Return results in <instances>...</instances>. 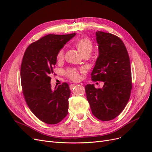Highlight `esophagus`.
I'll list each match as a JSON object with an SVG mask.
<instances>
[{
  "label": "esophagus",
  "mask_w": 152,
  "mask_h": 152,
  "mask_svg": "<svg viewBox=\"0 0 152 152\" xmlns=\"http://www.w3.org/2000/svg\"><path fill=\"white\" fill-rule=\"evenodd\" d=\"M75 86H77V85H75V84H71L70 86V89L72 90V89H73V88H74V87H75Z\"/></svg>",
  "instance_id": "1"
}]
</instances>
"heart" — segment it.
Instances as JSON below:
<instances>
[{
  "instance_id": "b5f03b06",
  "label": "heart",
  "mask_w": 152,
  "mask_h": 152,
  "mask_svg": "<svg viewBox=\"0 0 152 152\" xmlns=\"http://www.w3.org/2000/svg\"><path fill=\"white\" fill-rule=\"evenodd\" d=\"M75 46L77 49L78 51L79 52L81 56L85 54L90 55L93 49V44L92 41L87 38H80L77 39L74 42ZM64 58V49H62L58 52L57 54V60L58 61H61ZM84 70H80V72ZM66 75L69 79L72 80H77L79 79L80 75L79 72L76 69L71 68L68 69L66 72Z\"/></svg>"
}]
</instances>
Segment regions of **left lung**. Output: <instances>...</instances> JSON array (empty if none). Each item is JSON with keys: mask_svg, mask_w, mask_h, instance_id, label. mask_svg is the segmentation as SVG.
I'll list each match as a JSON object with an SVG mask.
<instances>
[{"mask_svg": "<svg viewBox=\"0 0 152 152\" xmlns=\"http://www.w3.org/2000/svg\"><path fill=\"white\" fill-rule=\"evenodd\" d=\"M99 56L91 73L94 81H103L102 88L93 84L85 87L87 99L94 115L108 121L117 117L126 107L132 89L129 56L118 37L103 31L96 32Z\"/></svg>", "mask_w": 152, "mask_h": 152, "instance_id": "obj_1", "label": "left lung"}]
</instances>
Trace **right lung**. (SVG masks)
Instances as JSON below:
<instances>
[{"mask_svg": "<svg viewBox=\"0 0 152 152\" xmlns=\"http://www.w3.org/2000/svg\"><path fill=\"white\" fill-rule=\"evenodd\" d=\"M75 35H45L29 45L23 58L21 81L26 103L39 120L48 124L59 123L68 114L69 86L64 82L53 90L50 75L58 52Z\"/></svg>", "mask_w": 152, "mask_h": 152, "instance_id": "obj_1", "label": "right lung"}]
</instances>
